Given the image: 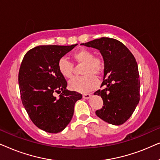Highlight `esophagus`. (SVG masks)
Here are the masks:
<instances>
[{"instance_id":"1","label":"esophagus","mask_w":160,"mask_h":160,"mask_svg":"<svg viewBox=\"0 0 160 160\" xmlns=\"http://www.w3.org/2000/svg\"><path fill=\"white\" fill-rule=\"evenodd\" d=\"M90 97V94H84V95H83V98H84V99H89Z\"/></svg>"}]
</instances>
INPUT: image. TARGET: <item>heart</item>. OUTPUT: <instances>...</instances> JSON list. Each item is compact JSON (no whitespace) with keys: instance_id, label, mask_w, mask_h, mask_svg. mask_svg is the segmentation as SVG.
Listing matches in <instances>:
<instances>
[{"instance_id":"heart-1","label":"heart","mask_w":160,"mask_h":160,"mask_svg":"<svg viewBox=\"0 0 160 160\" xmlns=\"http://www.w3.org/2000/svg\"><path fill=\"white\" fill-rule=\"evenodd\" d=\"M71 58L76 64L81 65L83 76L75 77L70 81L68 87L71 90L86 93L96 89L98 86V79L95 74L101 75L105 69L103 58L95 56L90 49L82 48L71 54ZM58 71L64 78H71L73 76V64L66 58H61L58 61Z\"/></svg>"}]
</instances>
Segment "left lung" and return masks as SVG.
<instances>
[{"mask_svg": "<svg viewBox=\"0 0 160 160\" xmlns=\"http://www.w3.org/2000/svg\"><path fill=\"white\" fill-rule=\"evenodd\" d=\"M97 49L105 62L104 79L94 95L101 96L102 108L95 111L103 121L113 125L124 124L140 100V78L135 57L125 45L114 38L102 37L82 43Z\"/></svg>", "mask_w": 160, "mask_h": 160, "instance_id": "obj_1", "label": "left lung"}]
</instances>
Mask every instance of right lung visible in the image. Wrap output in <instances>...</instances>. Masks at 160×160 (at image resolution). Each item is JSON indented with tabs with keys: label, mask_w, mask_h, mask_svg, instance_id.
I'll return each mask as SVG.
<instances>
[{
	"label": "right lung",
	"mask_w": 160,
	"mask_h": 160,
	"mask_svg": "<svg viewBox=\"0 0 160 160\" xmlns=\"http://www.w3.org/2000/svg\"><path fill=\"white\" fill-rule=\"evenodd\" d=\"M77 44L42 45L29 50L22 61L18 81L22 102L36 127L45 132L62 131L73 117L74 105L82 94L66 89L58 61ZM62 91L60 98L54 92Z\"/></svg>",
	"instance_id": "add662e5"
}]
</instances>
